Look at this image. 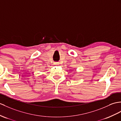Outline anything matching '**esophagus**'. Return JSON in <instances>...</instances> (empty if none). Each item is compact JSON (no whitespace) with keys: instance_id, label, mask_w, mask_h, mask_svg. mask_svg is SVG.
<instances>
[{"instance_id":"obj_1","label":"esophagus","mask_w":121,"mask_h":121,"mask_svg":"<svg viewBox=\"0 0 121 121\" xmlns=\"http://www.w3.org/2000/svg\"><path fill=\"white\" fill-rule=\"evenodd\" d=\"M59 64H60V63H59L58 62H55L54 63V65H58Z\"/></svg>"}]
</instances>
